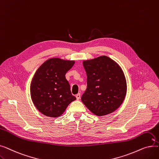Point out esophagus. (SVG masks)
Masks as SVG:
<instances>
[{"label": "esophagus", "instance_id": "1", "mask_svg": "<svg viewBox=\"0 0 159 159\" xmlns=\"http://www.w3.org/2000/svg\"><path fill=\"white\" fill-rule=\"evenodd\" d=\"M76 98H77V100H79L80 98V93H78L77 95H76Z\"/></svg>", "mask_w": 159, "mask_h": 159}]
</instances>
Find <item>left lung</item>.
Masks as SVG:
<instances>
[{"label": "left lung", "instance_id": "1", "mask_svg": "<svg viewBox=\"0 0 159 159\" xmlns=\"http://www.w3.org/2000/svg\"><path fill=\"white\" fill-rule=\"evenodd\" d=\"M87 88L82 102L98 116L110 114L122 104L126 94V82L120 66L110 58L101 56L83 61Z\"/></svg>", "mask_w": 159, "mask_h": 159}]
</instances>
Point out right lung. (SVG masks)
I'll return each instance as SVG.
<instances>
[{"label":"right lung","instance_id":"right-lung-1","mask_svg":"<svg viewBox=\"0 0 159 159\" xmlns=\"http://www.w3.org/2000/svg\"><path fill=\"white\" fill-rule=\"evenodd\" d=\"M74 64L73 61L53 58L44 62L37 70L31 84V97L37 109L43 115L59 116L76 100L65 77Z\"/></svg>","mask_w":159,"mask_h":159}]
</instances>
